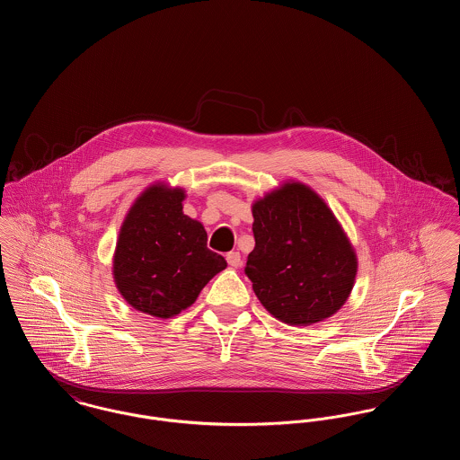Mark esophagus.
<instances>
[{"label": "esophagus", "instance_id": "1", "mask_svg": "<svg viewBox=\"0 0 460 460\" xmlns=\"http://www.w3.org/2000/svg\"><path fill=\"white\" fill-rule=\"evenodd\" d=\"M226 261L231 265V267H240L241 265V255L240 252H229L226 255Z\"/></svg>", "mask_w": 460, "mask_h": 460}]
</instances>
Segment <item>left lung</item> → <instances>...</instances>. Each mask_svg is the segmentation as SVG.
Instances as JSON below:
<instances>
[{
  "label": "left lung",
  "instance_id": "left-lung-1",
  "mask_svg": "<svg viewBox=\"0 0 460 460\" xmlns=\"http://www.w3.org/2000/svg\"><path fill=\"white\" fill-rule=\"evenodd\" d=\"M255 248L244 274L274 317L306 326L331 317L350 295L357 259L328 205L288 182L253 205Z\"/></svg>",
  "mask_w": 460,
  "mask_h": 460
}]
</instances>
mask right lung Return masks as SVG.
<instances>
[{
  "label": "right lung",
  "instance_id": "add662e5",
  "mask_svg": "<svg viewBox=\"0 0 460 460\" xmlns=\"http://www.w3.org/2000/svg\"><path fill=\"white\" fill-rule=\"evenodd\" d=\"M182 190L152 186L132 205L113 257V278L129 305L160 319L188 308L227 267L207 248V231L182 214Z\"/></svg>",
  "mask_w": 460,
  "mask_h": 460
}]
</instances>
